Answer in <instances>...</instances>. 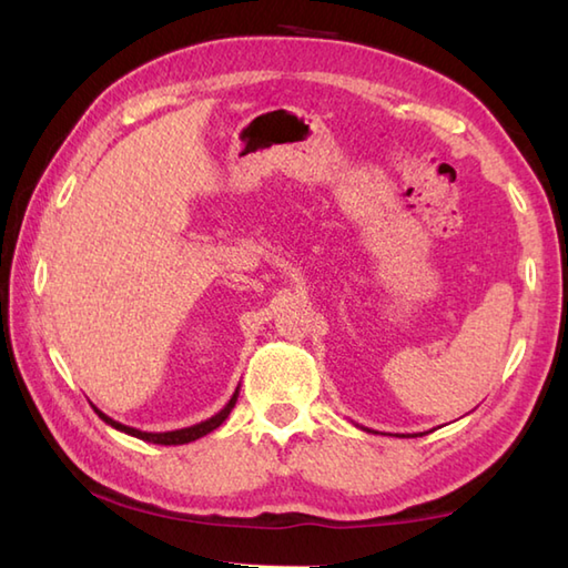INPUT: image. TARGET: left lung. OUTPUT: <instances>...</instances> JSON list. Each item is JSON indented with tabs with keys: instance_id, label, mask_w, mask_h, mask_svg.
<instances>
[{
	"instance_id": "left-lung-1",
	"label": "left lung",
	"mask_w": 568,
	"mask_h": 568,
	"mask_svg": "<svg viewBox=\"0 0 568 568\" xmlns=\"http://www.w3.org/2000/svg\"><path fill=\"white\" fill-rule=\"evenodd\" d=\"M367 432H369V429H367Z\"/></svg>"
}]
</instances>
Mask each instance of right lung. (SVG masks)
<instances>
[{"label": "right lung", "mask_w": 568, "mask_h": 568, "mask_svg": "<svg viewBox=\"0 0 568 568\" xmlns=\"http://www.w3.org/2000/svg\"><path fill=\"white\" fill-rule=\"evenodd\" d=\"M237 395H240V387L235 389V395L230 397V402L225 404V407L220 409L215 416H211V419H205V422H201V424H193V426H186V429H176V432H139V429H134V426H126V424H120V422L110 419V416L102 414V412L95 407V404H92V409H95V414L100 416V419L105 422V424H110L112 429L124 432V434H130V436H134V438H142V442H146V444L181 446V444H191V442H195V438H201V436H205V434H211L213 429H217V426L227 419L230 412H233L235 402H237Z\"/></svg>", "instance_id": "add662e5"}]
</instances>
